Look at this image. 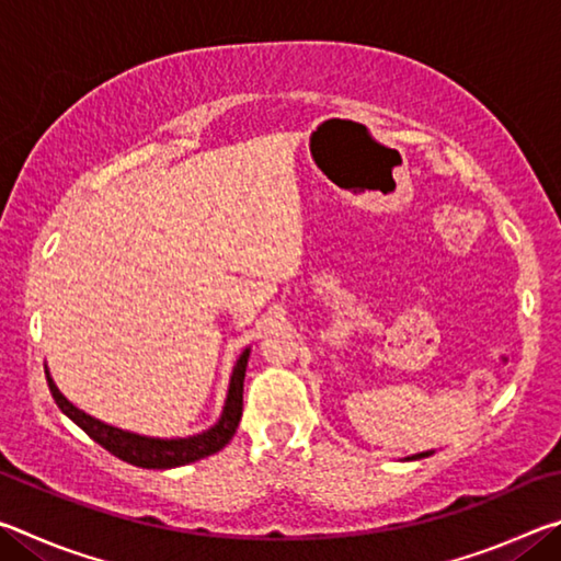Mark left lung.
<instances>
[{
    "label": "left lung",
    "mask_w": 561,
    "mask_h": 561,
    "mask_svg": "<svg viewBox=\"0 0 561 561\" xmlns=\"http://www.w3.org/2000/svg\"><path fill=\"white\" fill-rule=\"evenodd\" d=\"M428 455H431V453H421V455H413V458H415V460H417V458H428Z\"/></svg>",
    "instance_id": "left-lung-1"
}]
</instances>
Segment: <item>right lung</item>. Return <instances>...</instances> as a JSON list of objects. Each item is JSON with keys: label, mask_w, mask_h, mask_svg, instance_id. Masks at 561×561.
Masks as SVG:
<instances>
[{"label": "right lung", "mask_w": 561, "mask_h": 561, "mask_svg": "<svg viewBox=\"0 0 561 561\" xmlns=\"http://www.w3.org/2000/svg\"><path fill=\"white\" fill-rule=\"evenodd\" d=\"M247 358H250V348L242 351V356H240V360H237V366L232 371L230 393H227V403H225L220 423L201 435H193V438H180V440L144 438V435H133L126 431L111 428V425L96 421V417L87 415L83 411H79V408L66 401L49 376H46V381H49L56 405H59L61 411L69 415L83 433L89 435V438L96 440L101 448H106L111 455H116V458L126 460L130 465H138V468L168 470V468H180V465L203 460V458H207V455H215L217 450H222L225 445L232 440L237 423H240V417H242V383H244V371H247Z\"/></svg>", "instance_id": "add662e5"}]
</instances>
